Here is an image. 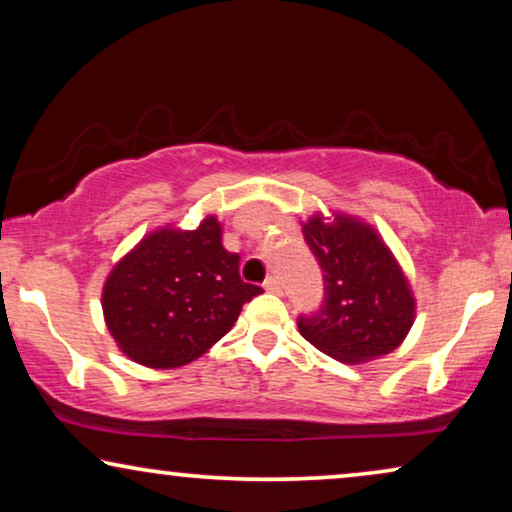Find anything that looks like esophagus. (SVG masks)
Wrapping results in <instances>:
<instances>
[{
  "instance_id": "34e87169",
  "label": "esophagus",
  "mask_w": 512,
  "mask_h": 512,
  "mask_svg": "<svg viewBox=\"0 0 512 512\" xmlns=\"http://www.w3.org/2000/svg\"><path fill=\"white\" fill-rule=\"evenodd\" d=\"M263 286H265V291H270V293H282V284H279V279L275 275H270L268 279H265Z\"/></svg>"
}]
</instances>
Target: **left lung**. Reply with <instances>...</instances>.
<instances>
[{
  "mask_svg": "<svg viewBox=\"0 0 512 512\" xmlns=\"http://www.w3.org/2000/svg\"><path fill=\"white\" fill-rule=\"evenodd\" d=\"M303 235L324 270V298L298 317L300 335L342 363L394 352L415 321V298L375 230L347 216H312Z\"/></svg>",
  "mask_w": 512,
  "mask_h": 512,
  "instance_id": "8db88e82",
  "label": "left lung"
}]
</instances>
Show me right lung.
Listing matches in <instances>:
<instances>
[{
  "mask_svg": "<svg viewBox=\"0 0 512 512\" xmlns=\"http://www.w3.org/2000/svg\"><path fill=\"white\" fill-rule=\"evenodd\" d=\"M263 293L240 277V256L221 244V223L163 228L144 237L104 284L109 333L132 361L177 368L198 359Z\"/></svg>",
  "mask_w": 512,
  "mask_h": 512,
  "instance_id": "1",
  "label": "right lung"
}]
</instances>
